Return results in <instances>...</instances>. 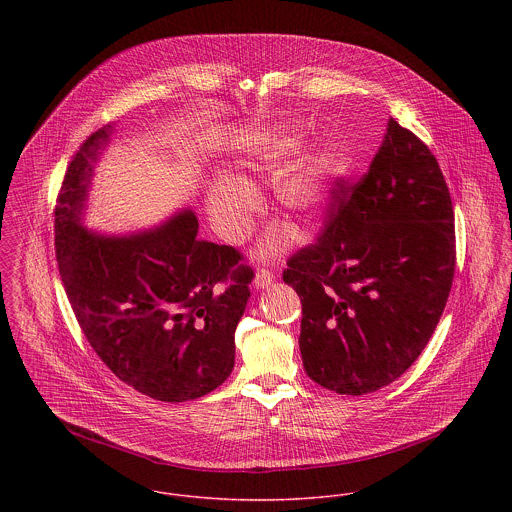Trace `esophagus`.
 <instances>
[{
  "label": "esophagus",
  "instance_id": "34e87169",
  "mask_svg": "<svg viewBox=\"0 0 512 512\" xmlns=\"http://www.w3.org/2000/svg\"><path fill=\"white\" fill-rule=\"evenodd\" d=\"M274 284V274L268 270H258L254 276V286L256 290H266L268 286Z\"/></svg>",
  "mask_w": 512,
  "mask_h": 512
}]
</instances>
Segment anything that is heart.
Here are the masks:
<instances>
[{"mask_svg":"<svg viewBox=\"0 0 512 512\" xmlns=\"http://www.w3.org/2000/svg\"><path fill=\"white\" fill-rule=\"evenodd\" d=\"M297 142L290 136H276L256 153L244 159V167L252 171H274ZM329 171L325 157L317 151H307L278 177L276 203L299 230L313 226L329 203ZM258 199L252 191L248 175L240 173L234 179H219L207 191V211L228 242H240L252 226V215ZM280 232H272L262 246L264 256H274L280 248Z\"/></svg>","mask_w":512,"mask_h":512,"instance_id":"b5f03b06","label":"heart"}]
</instances>
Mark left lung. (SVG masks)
Segmentation results:
<instances>
[{
  "mask_svg": "<svg viewBox=\"0 0 512 512\" xmlns=\"http://www.w3.org/2000/svg\"><path fill=\"white\" fill-rule=\"evenodd\" d=\"M455 270L451 197L428 146L394 118L317 244L288 262L311 380L361 396L394 382L436 331Z\"/></svg>",
  "mask_w": 512,
  "mask_h": 512,
  "instance_id": "1",
  "label": "left lung"
}]
</instances>
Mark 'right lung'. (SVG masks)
I'll return each instance as SVG.
<instances>
[{
    "mask_svg": "<svg viewBox=\"0 0 512 512\" xmlns=\"http://www.w3.org/2000/svg\"><path fill=\"white\" fill-rule=\"evenodd\" d=\"M114 124L76 151L55 209V250L76 321L122 382L161 402L201 398L234 368V331L252 270L232 246L197 238L179 209L155 226L100 232L84 224L94 165ZM226 279L231 286L222 289Z\"/></svg>",
    "mask_w": 512,
    "mask_h": 512,
    "instance_id": "1",
    "label": "right lung"
}]
</instances>
